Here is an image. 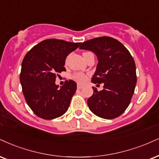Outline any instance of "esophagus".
<instances>
[{"mask_svg":"<svg viewBox=\"0 0 159 159\" xmlns=\"http://www.w3.org/2000/svg\"><path fill=\"white\" fill-rule=\"evenodd\" d=\"M83 87H84V85H81V84H78V85H77V89H83Z\"/></svg>","mask_w":159,"mask_h":159,"instance_id":"1","label":"esophagus"}]
</instances>
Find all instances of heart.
<instances>
[{
	"label": "heart",
	"instance_id": "1",
	"mask_svg": "<svg viewBox=\"0 0 159 159\" xmlns=\"http://www.w3.org/2000/svg\"><path fill=\"white\" fill-rule=\"evenodd\" d=\"M73 79L76 80L78 83H84L87 80V74H83V73H76L72 76Z\"/></svg>",
	"mask_w": 159,
	"mask_h": 159
}]
</instances>
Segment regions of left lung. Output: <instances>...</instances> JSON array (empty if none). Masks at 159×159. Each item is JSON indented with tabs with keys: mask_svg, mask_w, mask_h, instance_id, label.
Returning a JSON list of instances; mask_svg holds the SVG:
<instances>
[{
	"mask_svg": "<svg viewBox=\"0 0 159 159\" xmlns=\"http://www.w3.org/2000/svg\"><path fill=\"white\" fill-rule=\"evenodd\" d=\"M80 49L93 52L98 58L91 82L104 83L102 91L93 87L88 105L92 113L105 119L119 116L128 107L137 81L136 64L130 53L119 41L100 37L83 42Z\"/></svg>",
	"mask_w": 159,
	"mask_h": 159,
	"instance_id": "left-lung-1",
	"label": "left lung"
}]
</instances>
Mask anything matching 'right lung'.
Returning a JSON list of instances; mask_svg holds the SVG:
<instances>
[{"instance_id":"obj_1","label":"right lung","mask_w":159,"mask_h":159,"mask_svg":"<svg viewBox=\"0 0 159 159\" xmlns=\"http://www.w3.org/2000/svg\"><path fill=\"white\" fill-rule=\"evenodd\" d=\"M80 43L57 39L41 41L25 54L20 81L27 104L40 118L53 119L67 111L76 90V83L66 80L60 88L55 84L57 75L66 70L67 56Z\"/></svg>"}]
</instances>
